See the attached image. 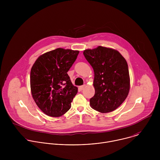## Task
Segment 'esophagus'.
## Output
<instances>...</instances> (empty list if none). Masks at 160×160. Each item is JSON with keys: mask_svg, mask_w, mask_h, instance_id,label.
I'll list each match as a JSON object with an SVG mask.
<instances>
[{"mask_svg": "<svg viewBox=\"0 0 160 160\" xmlns=\"http://www.w3.org/2000/svg\"><path fill=\"white\" fill-rule=\"evenodd\" d=\"M86 87V85H82V86H80L79 87V88L81 90H82L83 89H84V88Z\"/></svg>", "mask_w": 160, "mask_h": 160, "instance_id": "obj_1", "label": "esophagus"}]
</instances>
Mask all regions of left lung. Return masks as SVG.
Masks as SVG:
<instances>
[{"mask_svg":"<svg viewBox=\"0 0 160 160\" xmlns=\"http://www.w3.org/2000/svg\"><path fill=\"white\" fill-rule=\"evenodd\" d=\"M83 54L94 72L95 94L90 99V106L102 113L113 111L129 93L130 80L127 61L118 51L102 46L85 49Z\"/></svg>","mask_w":160,"mask_h":160,"instance_id":"obj_1","label":"left lung"}]
</instances>
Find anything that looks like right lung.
<instances>
[{"label":"right lung","instance_id":"add662e5","mask_svg":"<svg viewBox=\"0 0 160 160\" xmlns=\"http://www.w3.org/2000/svg\"><path fill=\"white\" fill-rule=\"evenodd\" d=\"M78 51L58 48L40 55L30 72V88L34 101L45 115H63L71 108L78 92L67 74Z\"/></svg>","mask_w":160,"mask_h":160}]
</instances>
